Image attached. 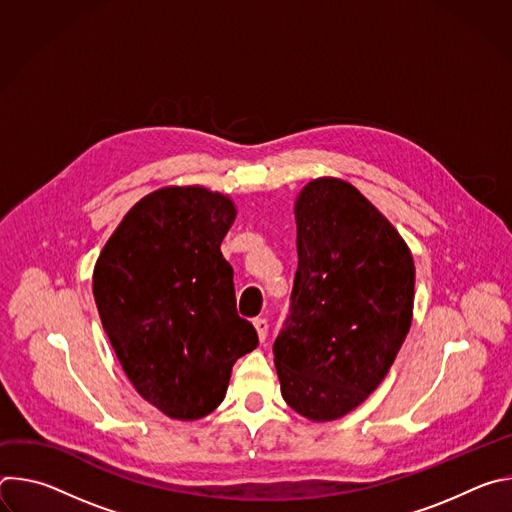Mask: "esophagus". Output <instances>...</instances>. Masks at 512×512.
Returning <instances> with one entry per match:
<instances>
[{"mask_svg": "<svg viewBox=\"0 0 512 512\" xmlns=\"http://www.w3.org/2000/svg\"><path fill=\"white\" fill-rule=\"evenodd\" d=\"M253 326H255V330H257V336H259V340L263 342V340L267 338V330H269V326H267V320H265V318H255V320H253Z\"/></svg>", "mask_w": 512, "mask_h": 512, "instance_id": "esophagus-1", "label": "esophagus"}]
</instances>
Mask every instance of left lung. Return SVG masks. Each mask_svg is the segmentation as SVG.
I'll use <instances>...</instances> for the list:
<instances>
[{
    "instance_id": "obj_1",
    "label": "left lung",
    "mask_w": 512,
    "mask_h": 512,
    "mask_svg": "<svg viewBox=\"0 0 512 512\" xmlns=\"http://www.w3.org/2000/svg\"><path fill=\"white\" fill-rule=\"evenodd\" d=\"M298 271L273 354L285 403L316 423L354 411L383 383L413 320V255L389 218L342 178L294 204Z\"/></svg>"
}]
</instances>
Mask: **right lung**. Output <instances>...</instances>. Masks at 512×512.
Returning a JSON list of instances; mask_svg holds the SVG:
<instances>
[{"label":"right lung","mask_w":512,"mask_h":512,"mask_svg":"<svg viewBox=\"0 0 512 512\" xmlns=\"http://www.w3.org/2000/svg\"><path fill=\"white\" fill-rule=\"evenodd\" d=\"M231 196L166 186L135 202L93 269L103 330L133 389L164 415L194 421L225 399L233 364L257 348L239 318L221 243Z\"/></svg>","instance_id":"obj_1"}]
</instances>
